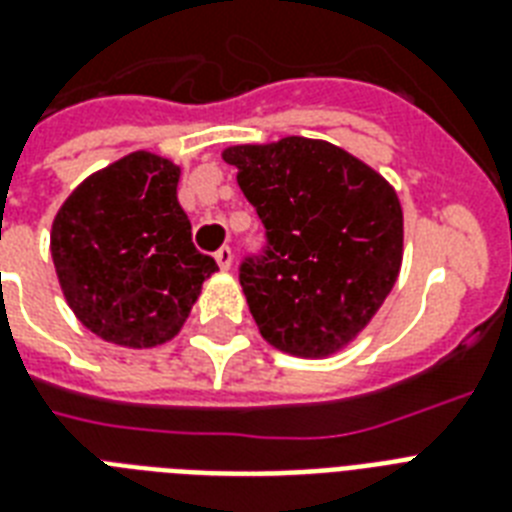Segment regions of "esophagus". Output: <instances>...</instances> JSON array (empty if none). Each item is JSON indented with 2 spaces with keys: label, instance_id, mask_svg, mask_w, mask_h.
Wrapping results in <instances>:
<instances>
[{
  "label": "esophagus",
  "instance_id": "obj_1",
  "mask_svg": "<svg viewBox=\"0 0 512 512\" xmlns=\"http://www.w3.org/2000/svg\"><path fill=\"white\" fill-rule=\"evenodd\" d=\"M215 260H217V265L223 268V271H228V268L233 265V249L231 247H220L215 252Z\"/></svg>",
  "mask_w": 512,
  "mask_h": 512
}]
</instances>
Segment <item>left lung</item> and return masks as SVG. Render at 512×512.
Instances as JSON below:
<instances>
[{
  "instance_id": "1",
  "label": "left lung",
  "mask_w": 512,
  "mask_h": 512,
  "mask_svg": "<svg viewBox=\"0 0 512 512\" xmlns=\"http://www.w3.org/2000/svg\"><path fill=\"white\" fill-rule=\"evenodd\" d=\"M265 225V247L239 265L260 335L292 356L345 348L398 279L404 215L372 167L327 140L225 148Z\"/></svg>"
}]
</instances>
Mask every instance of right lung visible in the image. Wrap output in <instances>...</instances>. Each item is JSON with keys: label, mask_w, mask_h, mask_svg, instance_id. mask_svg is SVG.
Wrapping results in <instances>:
<instances>
[{"label": "right lung", "mask_w": 512, "mask_h": 512, "mask_svg": "<svg viewBox=\"0 0 512 512\" xmlns=\"http://www.w3.org/2000/svg\"><path fill=\"white\" fill-rule=\"evenodd\" d=\"M180 170L135 151L76 188L55 215L52 263L71 311L98 337L154 348L175 337L217 271L191 241Z\"/></svg>", "instance_id": "add662e5"}]
</instances>
